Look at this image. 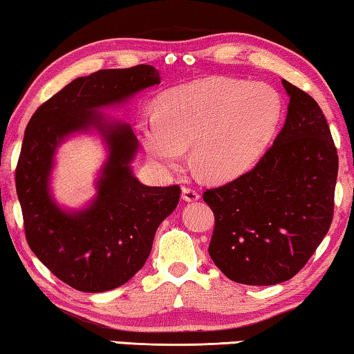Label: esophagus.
Segmentation results:
<instances>
[{
	"instance_id": "34e87169",
	"label": "esophagus",
	"mask_w": 354,
	"mask_h": 354,
	"mask_svg": "<svg viewBox=\"0 0 354 354\" xmlns=\"http://www.w3.org/2000/svg\"><path fill=\"white\" fill-rule=\"evenodd\" d=\"M200 198V194L191 187H183V200L184 202H197Z\"/></svg>"
}]
</instances>
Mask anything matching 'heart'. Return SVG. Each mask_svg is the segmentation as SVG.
<instances>
[{
	"label": "heart",
	"instance_id": "heart-1",
	"mask_svg": "<svg viewBox=\"0 0 354 354\" xmlns=\"http://www.w3.org/2000/svg\"><path fill=\"white\" fill-rule=\"evenodd\" d=\"M281 102L263 82L207 77L163 93L156 113L136 124L145 149L157 165L178 168L192 146L200 175L225 181L254 165L275 131Z\"/></svg>",
	"mask_w": 354,
	"mask_h": 354
}]
</instances>
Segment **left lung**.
<instances>
[{
    "instance_id": "obj_1",
    "label": "left lung",
    "mask_w": 354,
    "mask_h": 354,
    "mask_svg": "<svg viewBox=\"0 0 354 354\" xmlns=\"http://www.w3.org/2000/svg\"><path fill=\"white\" fill-rule=\"evenodd\" d=\"M288 114L251 171L207 189L214 213L208 252L232 281L270 286L291 279L328 234L339 156L328 120L308 93L281 79Z\"/></svg>"
}]
</instances>
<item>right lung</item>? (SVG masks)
<instances>
[{
    "mask_svg": "<svg viewBox=\"0 0 354 354\" xmlns=\"http://www.w3.org/2000/svg\"><path fill=\"white\" fill-rule=\"evenodd\" d=\"M156 84L160 75L151 65L100 70L63 87L26 125L15 168L26 241L57 278L77 291L104 292L129 281L143 268L157 227L178 207L179 186H145L131 171L140 146L131 127L100 111ZM92 129L109 151L97 195L87 207L65 210L50 194L55 152L68 136Z\"/></svg>",
    "mask_w": 354,
    "mask_h": 354,
    "instance_id": "1",
    "label": "right lung"
}]
</instances>
